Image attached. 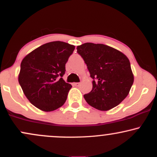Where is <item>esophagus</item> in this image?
Wrapping results in <instances>:
<instances>
[{
  "mask_svg": "<svg viewBox=\"0 0 157 157\" xmlns=\"http://www.w3.org/2000/svg\"><path fill=\"white\" fill-rule=\"evenodd\" d=\"M73 85L75 86H79L80 85V82H74Z\"/></svg>",
  "mask_w": 157,
  "mask_h": 157,
  "instance_id": "1",
  "label": "esophagus"
}]
</instances>
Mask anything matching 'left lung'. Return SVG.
<instances>
[{
  "label": "left lung",
  "mask_w": 157,
  "mask_h": 157,
  "mask_svg": "<svg viewBox=\"0 0 157 157\" xmlns=\"http://www.w3.org/2000/svg\"><path fill=\"white\" fill-rule=\"evenodd\" d=\"M77 49L94 80L92 90L84 95L86 101L100 111L116 107L128 96L134 82L128 58L104 44L86 43Z\"/></svg>",
  "instance_id": "1"
}]
</instances>
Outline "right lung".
Instances as JSON below:
<instances>
[{"label": "right lung", "instance_id": "obj_1", "mask_svg": "<svg viewBox=\"0 0 157 157\" xmlns=\"http://www.w3.org/2000/svg\"><path fill=\"white\" fill-rule=\"evenodd\" d=\"M75 48L67 43L53 41L35 48L23 59L18 82L26 98L41 111H55L66 102L72 86L62 77Z\"/></svg>", "mask_w": 157, "mask_h": 157}]
</instances>
